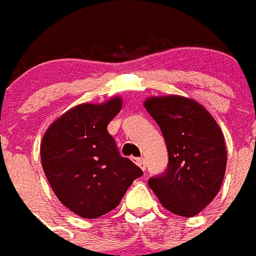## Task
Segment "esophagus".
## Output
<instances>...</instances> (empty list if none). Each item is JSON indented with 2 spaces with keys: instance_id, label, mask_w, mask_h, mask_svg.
<instances>
[{
  "instance_id": "esophagus-1",
  "label": "esophagus",
  "mask_w": 256,
  "mask_h": 256,
  "mask_svg": "<svg viewBox=\"0 0 256 256\" xmlns=\"http://www.w3.org/2000/svg\"><path fill=\"white\" fill-rule=\"evenodd\" d=\"M136 162H137V166L142 170V171H145L146 170V162H145V160L144 158H136Z\"/></svg>"
}]
</instances>
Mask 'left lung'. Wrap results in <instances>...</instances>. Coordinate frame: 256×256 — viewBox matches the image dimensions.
I'll return each instance as SVG.
<instances>
[{
  "label": "left lung",
  "mask_w": 256,
  "mask_h": 256,
  "mask_svg": "<svg viewBox=\"0 0 256 256\" xmlns=\"http://www.w3.org/2000/svg\"><path fill=\"white\" fill-rule=\"evenodd\" d=\"M145 108L160 126L168 166L148 183L162 206L192 217L214 200L226 168V148L221 128L198 102L183 96L148 98Z\"/></svg>",
  "instance_id": "obj_1"
}]
</instances>
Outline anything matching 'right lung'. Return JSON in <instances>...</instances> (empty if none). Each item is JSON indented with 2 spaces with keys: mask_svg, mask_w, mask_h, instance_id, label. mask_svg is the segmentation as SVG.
Instances as JSON below:
<instances>
[{
  "mask_svg": "<svg viewBox=\"0 0 256 256\" xmlns=\"http://www.w3.org/2000/svg\"><path fill=\"white\" fill-rule=\"evenodd\" d=\"M122 99L76 106L51 123L40 144L43 171L62 205L84 218H98L119 205L141 168L119 154L107 124Z\"/></svg>",
  "mask_w": 256,
  "mask_h": 256,
  "instance_id": "right-lung-1",
  "label": "right lung"
}]
</instances>
